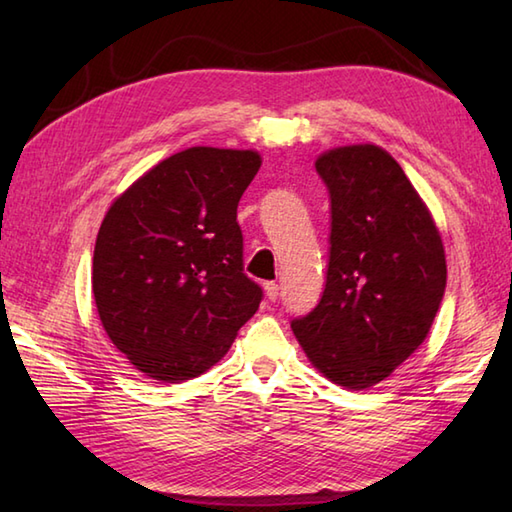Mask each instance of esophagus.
Segmentation results:
<instances>
[{
    "instance_id": "esophagus-1",
    "label": "esophagus",
    "mask_w": 512,
    "mask_h": 512,
    "mask_svg": "<svg viewBox=\"0 0 512 512\" xmlns=\"http://www.w3.org/2000/svg\"><path fill=\"white\" fill-rule=\"evenodd\" d=\"M264 290H266V297H268L270 301H275V299L279 297V286L275 284V281H266Z\"/></svg>"
}]
</instances>
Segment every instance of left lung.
<instances>
[{"instance_id":"left-lung-1","label":"left lung","mask_w":512,"mask_h":512,"mask_svg":"<svg viewBox=\"0 0 512 512\" xmlns=\"http://www.w3.org/2000/svg\"><path fill=\"white\" fill-rule=\"evenodd\" d=\"M314 167L330 193V262L321 301L292 332L325 378L367 389L427 339L447 288L444 246L385 149L336 147Z\"/></svg>"}]
</instances>
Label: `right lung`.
<instances>
[{"instance_id":"obj_1","label":"right lung","mask_w":512,"mask_h":512,"mask_svg":"<svg viewBox=\"0 0 512 512\" xmlns=\"http://www.w3.org/2000/svg\"><path fill=\"white\" fill-rule=\"evenodd\" d=\"M259 167L253 149H184L107 211L94 246L96 310L145 376L204 374L257 312L264 295L244 273L237 204Z\"/></svg>"}]
</instances>
